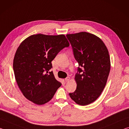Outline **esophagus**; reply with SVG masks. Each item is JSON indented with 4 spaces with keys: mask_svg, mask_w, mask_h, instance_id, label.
Returning <instances> with one entry per match:
<instances>
[{
    "mask_svg": "<svg viewBox=\"0 0 129 129\" xmlns=\"http://www.w3.org/2000/svg\"><path fill=\"white\" fill-rule=\"evenodd\" d=\"M69 80H70V77H67L65 79V81H66V82H68Z\"/></svg>",
    "mask_w": 129,
    "mask_h": 129,
    "instance_id": "34e87169",
    "label": "esophagus"
}]
</instances>
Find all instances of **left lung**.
I'll return each instance as SVG.
<instances>
[{
    "label": "left lung",
    "mask_w": 129,
    "mask_h": 129,
    "mask_svg": "<svg viewBox=\"0 0 129 129\" xmlns=\"http://www.w3.org/2000/svg\"><path fill=\"white\" fill-rule=\"evenodd\" d=\"M74 57L78 63L75 79L77 88L69 93L76 104L85 106L95 101L101 95L110 70L108 50L99 37L88 32L68 34Z\"/></svg>",
    "instance_id": "obj_1"
}]
</instances>
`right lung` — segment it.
Returning a JSON list of instances; mask_svg holds the SVG:
<instances>
[{"label": "right lung", "instance_id": "add662e5", "mask_svg": "<svg viewBox=\"0 0 129 129\" xmlns=\"http://www.w3.org/2000/svg\"><path fill=\"white\" fill-rule=\"evenodd\" d=\"M69 43L64 35H33L19 45L13 68L19 89L26 99L37 105L49 102L61 85L54 77L52 61Z\"/></svg>", "mask_w": 129, "mask_h": 129}]
</instances>
